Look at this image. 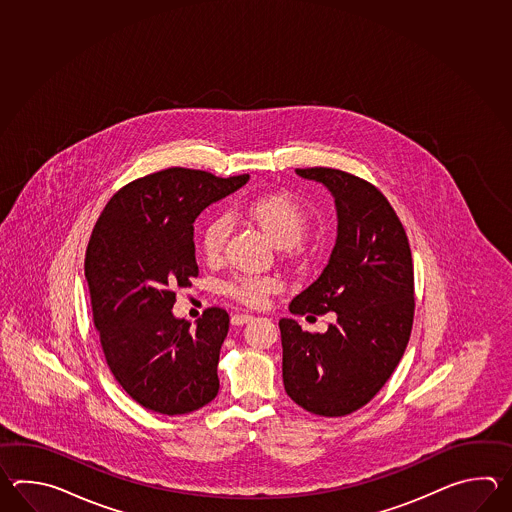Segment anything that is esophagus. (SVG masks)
Instances as JSON below:
<instances>
[{
	"label": "esophagus",
	"mask_w": 512,
	"mask_h": 512,
	"mask_svg": "<svg viewBox=\"0 0 512 512\" xmlns=\"http://www.w3.org/2000/svg\"><path fill=\"white\" fill-rule=\"evenodd\" d=\"M252 320H254L252 315H232V318H230L232 326H245V324H249Z\"/></svg>",
	"instance_id": "1"
}]
</instances>
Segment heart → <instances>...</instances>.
Segmentation results:
<instances>
[{"label": "heart", "instance_id": "obj_1", "mask_svg": "<svg viewBox=\"0 0 512 512\" xmlns=\"http://www.w3.org/2000/svg\"><path fill=\"white\" fill-rule=\"evenodd\" d=\"M232 218H243L254 223L258 229L276 245L293 247L302 240L307 229V212L300 201L287 194L254 197L247 203H241L230 210ZM230 221L227 216H214L208 219L201 247L208 258H218L225 241L229 238ZM280 282L274 276H236L223 285V291L249 307H261L267 304L269 296L280 291Z\"/></svg>", "mask_w": 512, "mask_h": 512}]
</instances>
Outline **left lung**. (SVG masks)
I'll return each mask as SVG.
<instances>
[{
    "label": "left lung",
    "mask_w": 512,
    "mask_h": 512,
    "mask_svg": "<svg viewBox=\"0 0 512 512\" xmlns=\"http://www.w3.org/2000/svg\"><path fill=\"white\" fill-rule=\"evenodd\" d=\"M296 174L326 186L337 208V241L326 269L289 304L293 315L335 313L326 333L280 320L283 386L324 417L362 408L392 377L412 333L414 263L403 223L375 186L333 168Z\"/></svg>",
    "instance_id": "left-lung-1"
}]
</instances>
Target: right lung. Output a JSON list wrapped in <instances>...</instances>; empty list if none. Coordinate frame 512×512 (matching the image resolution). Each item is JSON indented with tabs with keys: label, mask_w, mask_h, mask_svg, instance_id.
Returning <instances> with one entry per match:
<instances>
[{
	"label": "right lung",
	"mask_w": 512,
	"mask_h": 512,
	"mask_svg": "<svg viewBox=\"0 0 512 512\" xmlns=\"http://www.w3.org/2000/svg\"><path fill=\"white\" fill-rule=\"evenodd\" d=\"M247 181L168 168L119 190L93 229L84 267L95 327L113 377L146 410L190 414L218 395L229 315L210 307L192 327L172 313L174 289L199 272L197 216Z\"/></svg>",
	"instance_id": "add662e5"
}]
</instances>
